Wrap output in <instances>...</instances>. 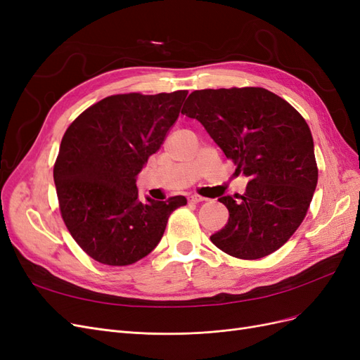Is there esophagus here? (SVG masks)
<instances>
[{
	"instance_id": "1",
	"label": "esophagus",
	"mask_w": 360,
	"mask_h": 360,
	"mask_svg": "<svg viewBox=\"0 0 360 360\" xmlns=\"http://www.w3.org/2000/svg\"><path fill=\"white\" fill-rule=\"evenodd\" d=\"M188 200H189V202H195V204H198V202H202V201H205V198L200 197V195H189Z\"/></svg>"
}]
</instances>
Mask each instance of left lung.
Here are the masks:
<instances>
[{
  "label": "left lung",
  "instance_id": "8db88e82",
  "mask_svg": "<svg viewBox=\"0 0 360 360\" xmlns=\"http://www.w3.org/2000/svg\"><path fill=\"white\" fill-rule=\"evenodd\" d=\"M181 114L204 126L246 192L222 197L228 224L210 240L225 254L258 259L275 252L297 230L317 188L319 168L309 126L294 108L261 86L197 90Z\"/></svg>",
  "mask_w": 360,
  "mask_h": 360
}]
</instances>
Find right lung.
I'll list each match as a JSON object with an SVG mask.
<instances>
[{
    "instance_id": "add662e5",
    "label": "right lung",
    "mask_w": 360,
    "mask_h": 360,
    "mask_svg": "<svg viewBox=\"0 0 360 360\" xmlns=\"http://www.w3.org/2000/svg\"><path fill=\"white\" fill-rule=\"evenodd\" d=\"M188 91L114 94L75 118L53 165L60 212L84 252L129 266L153 250L186 198L138 197L136 177L176 123Z\"/></svg>"
}]
</instances>
